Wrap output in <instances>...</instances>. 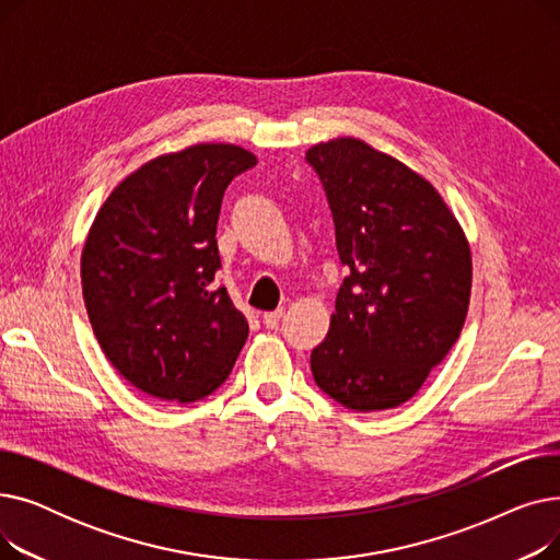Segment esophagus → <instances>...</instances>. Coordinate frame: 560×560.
<instances>
[{
	"label": "esophagus",
	"instance_id": "esophagus-1",
	"mask_svg": "<svg viewBox=\"0 0 560 560\" xmlns=\"http://www.w3.org/2000/svg\"><path fill=\"white\" fill-rule=\"evenodd\" d=\"M283 317V308H277V311H270V313H262V325L268 329H275L279 322Z\"/></svg>",
	"mask_w": 560,
	"mask_h": 560
}]
</instances>
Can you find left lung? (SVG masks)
Returning a JSON list of instances; mask_svg holds the SVG:
<instances>
[{"label":"left lung","instance_id":"obj_1","mask_svg":"<svg viewBox=\"0 0 560 560\" xmlns=\"http://www.w3.org/2000/svg\"><path fill=\"white\" fill-rule=\"evenodd\" d=\"M349 277L311 354L315 384L370 413L413 397L460 336L472 256L447 203L418 172L359 138L306 152Z\"/></svg>","mask_w":560,"mask_h":560}]
</instances>
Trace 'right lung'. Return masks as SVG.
<instances>
[{"mask_svg": "<svg viewBox=\"0 0 560 560\" xmlns=\"http://www.w3.org/2000/svg\"><path fill=\"white\" fill-rule=\"evenodd\" d=\"M256 165L235 144H192L138 167L100 209L81 254L88 317L113 368L165 401L220 388L249 327L220 270L218 218L233 176Z\"/></svg>", "mask_w": 560, "mask_h": 560, "instance_id": "1", "label": "right lung"}]
</instances>
